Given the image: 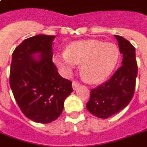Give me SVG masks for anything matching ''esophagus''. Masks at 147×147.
<instances>
[{
  "instance_id": "34e87169",
  "label": "esophagus",
  "mask_w": 147,
  "mask_h": 147,
  "mask_svg": "<svg viewBox=\"0 0 147 147\" xmlns=\"http://www.w3.org/2000/svg\"><path fill=\"white\" fill-rule=\"evenodd\" d=\"M79 85H80V84L78 82H72V88H73V90H76L79 87Z\"/></svg>"
}]
</instances>
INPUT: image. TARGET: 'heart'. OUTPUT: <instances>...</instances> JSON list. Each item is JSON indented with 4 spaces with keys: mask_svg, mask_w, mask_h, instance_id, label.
Returning a JSON list of instances; mask_svg holds the SVG:
<instances>
[{
    "mask_svg": "<svg viewBox=\"0 0 147 147\" xmlns=\"http://www.w3.org/2000/svg\"><path fill=\"white\" fill-rule=\"evenodd\" d=\"M118 48L113 43L99 40L72 42L66 51L54 55L53 61L65 76H69L78 64L88 81L100 83L109 77L119 60Z\"/></svg>",
    "mask_w": 147,
    "mask_h": 147,
    "instance_id": "heart-1",
    "label": "heart"
}]
</instances>
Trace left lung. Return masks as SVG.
I'll list each match as a JSON object with an SVG mask.
<instances>
[{
	"label": "left lung",
	"mask_w": 147,
	"mask_h": 147,
	"mask_svg": "<svg viewBox=\"0 0 147 147\" xmlns=\"http://www.w3.org/2000/svg\"><path fill=\"white\" fill-rule=\"evenodd\" d=\"M123 59L121 66L105 84L92 89L88 111L99 118H107L125 108L134 94L137 65L135 48L128 40L114 35Z\"/></svg>",
	"instance_id": "obj_1"
}]
</instances>
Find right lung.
Segmentation results:
<instances>
[{"mask_svg": "<svg viewBox=\"0 0 147 147\" xmlns=\"http://www.w3.org/2000/svg\"><path fill=\"white\" fill-rule=\"evenodd\" d=\"M55 36L40 34L24 40L12 54L10 85L26 117L49 123L60 116L71 82L58 73L53 62Z\"/></svg>", "mask_w": 147, "mask_h": 147, "instance_id": "add662e5", "label": "right lung"}]
</instances>
